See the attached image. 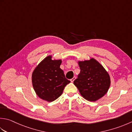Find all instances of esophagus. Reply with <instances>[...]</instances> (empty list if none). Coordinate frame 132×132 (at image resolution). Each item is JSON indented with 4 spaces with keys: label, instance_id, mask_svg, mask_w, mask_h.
<instances>
[{
    "label": "esophagus",
    "instance_id": "esophagus-1",
    "mask_svg": "<svg viewBox=\"0 0 132 132\" xmlns=\"http://www.w3.org/2000/svg\"><path fill=\"white\" fill-rule=\"evenodd\" d=\"M76 79V77H74L73 78H72V79H70V81H71V82H73L74 81V80Z\"/></svg>",
    "mask_w": 132,
    "mask_h": 132
}]
</instances>
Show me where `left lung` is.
<instances>
[{
  "label": "left lung",
  "instance_id": "obj_1",
  "mask_svg": "<svg viewBox=\"0 0 132 132\" xmlns=\"http://www.w3.org/2000/svg\"><path fill=\"white\" fill-rule=\"evenodd\" d=\"M78 63L81 71L74 84L85 100L96 101L104 96L109 89V74L102 64L93 58L78 61Z\"/></svg>",
  "mask_w": 132,
  "mask_h": 132
}]
</instances>
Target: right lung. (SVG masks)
Instances as JSON below:
<instances>
[{
	"label": "right lung",
	"mask_w": 132,
	"mask_h": 132,
	"mask_svg": "<svg viewBox=\"0 0 132 132\" xmlns=\"http://www.w3.org/2000/svg\"><path fill=\"white\" fill-rule=\"evenodd\" d=\"M61 59H54L52 55L43 59L32 74L33 88L38 96L47 102H52L60 97L64 87L70 81L64 76L60 68Z\"/></svg>",
	"instance_id": "1"
}]
</instances>
